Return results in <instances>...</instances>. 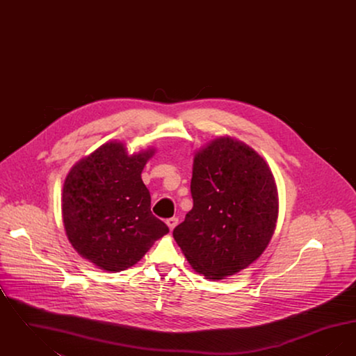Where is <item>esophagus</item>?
I'll use <instances>...</instances> for the list:
<instances>
[{"label":"esophagus","mask_w":356,"mask_h":356,"mask_svg":"<svg viewBox=\"0 0 356 356\" xmlns=\"http://www.w3.org/2000/svg\"><path fill=\"white\" fill-rule=\"evenodd\" d=\"M177 222H179V219H177V218H170V219H167V225H168V228H170V231H173V228L177 225Z\"/></svg>","instance_id":"esophagus-1"}]
</instances>
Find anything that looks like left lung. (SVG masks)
Returning a JSON list of instances; mask_svg holds the SVG:
<instances>
[{
    "instance_id": "8db88e82",
    "label": "left lung",
    "mask_w": 356,
    "mask_h": 356,
    "mask_svg": "<svg viewBox=\"0 0 356 356\" xmlns=\"http://www.w3.org/2000/svg\"><path fill=\"white\" fill-rule=\"evenodd\" d=\"M193 208L173 229L192 268L220 280L264 252L277 219V189L264 159L247 144L219 137L195 154Z\"/></svg>"
}]
</instances>
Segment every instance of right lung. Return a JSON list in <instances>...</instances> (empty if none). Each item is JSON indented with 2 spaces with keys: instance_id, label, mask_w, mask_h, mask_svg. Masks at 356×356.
<instances>
[{
  "instance_id": "right-lung-1",
  "label": "right lung",
  "mask_w": 356,
  "mask_h": 356,
  "mask_svg": "<svg viewBox=\"0 0 356 356\" xmlns=\"http://www.w3.org/2000/svg\"><path fill=\"white\" fill-rule=\"evenodd\" d=\"M154 149L128 154L106 143L69 170L63 188V219L73 248L104 271L135 266L170 228L153 216L141 172Z\"/></svg>"
}]
</instances>
